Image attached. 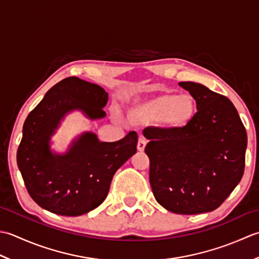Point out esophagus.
<instances>
[{"mask_svg": "<svg viewBox=\"0 0 259 259\" xmlns=\"http://www.w3.org/2000/svg\"><path fill=\"white\" fill-rule=\"evenodd\" d=\"M145 146H146V140L143 136H141L139 139V143H137V150L140 152H144Z\"/></svg>", "mask_w": 259, "mask_h": 259, "instance_id": "obj_1", "label": "esophagus"}]
</instances>
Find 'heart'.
<instances>
[{
	"label": "heart",
	"mask_w": 259,
	"mask_h": 259,
	"mask_svg": "<svg viewBox=\"0 0 259 259\" xmlns=\"http://www.w3.org/2000/svg\"><path fill=\"white\" fill-rule=\"evenodd\" d=\"M198 114V100L190 93L161 92L141 100L128 109V118L137 124L159 123L170 131L188 127Z\"/></svg>",
	"instance_id": "b5f03b06"
}]
</instances>
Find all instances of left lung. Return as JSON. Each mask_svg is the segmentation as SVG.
Segmentation results:
<instances>
[{"label":"left lung","instance_id":"8db88e82","mask_svg":"<svg viewBox=\"0 0 259 259\" xmlns=\"http://www.w3.org/2000/svg\"><path fill=\"white\" fill-rule=\"evenodd\" d=\"M198 100V114L179 131L147 127L150 183L162 207L196 214L217 209L245 170L247 133L234 104L198 82L181 81Z\"/></svg>","mask_w":259,"mask_h":259}]
</instances>
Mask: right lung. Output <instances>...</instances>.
<instances>
[{"instance_id": "obj_1", "label": "right lung", "mask_w": 259, "mask_h": 259, "mask_svg": "<svg viewBox=\"0 0 259 259\" xmlns=\"http://www.w3.org/2000/svg\"><path fill=\"white\" fill-rule=\"evenodd\" d=\"M108 94L96 83L68 77L47 92L23 124L17 162L25 188L41 208L76 217L97 208L107 197L115 172L136 153L137 134L100 142L92 132L72 141L63 154L50 149L51 136L72 110L86 117L106 116Z\"/></svg>"}]
</instances>
